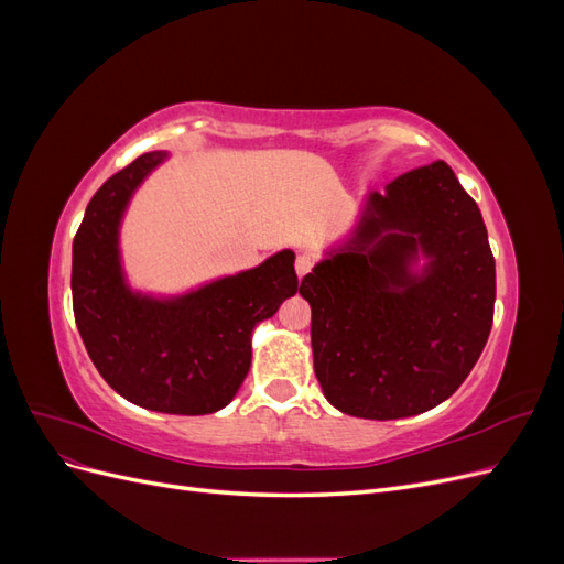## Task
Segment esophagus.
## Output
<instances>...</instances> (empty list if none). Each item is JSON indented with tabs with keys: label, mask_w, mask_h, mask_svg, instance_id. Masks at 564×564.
Wrapping results in <instances>:
<instances>
[{
	"label": "esophagus",
	"mask_w": 564,
	"mask_h": 564,
	"mask_svg": "<svg viewBox=\"0 0 564 564\" xmlns=\"http://www.w3.org/2000/svg\"><path fill=\"white\" fill-rule=\"evenodd\" d=\"M313 259H311V256H305V253H301L299 256V259H296V275L299 278H305V275H308V272L313 270Z\"/></svg>",
	"instance_id": "esophagus-1"
}]
</instances>
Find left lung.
<instances>
[{"label": "left lung", "mask_w": 564, "mask_h": 564, "mask_svg": "<svg viewBox=\"0 0 564 564\" xmlns=\"http://www.w3.org/2000/svg\"><path fill=\"white\" fill-rule=\"evenodd\" d=\"M421 248L423 276L408 272ZM315 377L344 414L402 419L466 381L494 322L497 268L475 199L447 162L367 199L352 240L301 280Z\"/></svg>", "instance_id": "1"}]
</instances>
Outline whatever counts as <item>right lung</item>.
<instances>
[{
  "label": "right lung",
  "mask_w": 564,
  "mask_h": 564,
  "mask_svg": "<svg viewBox=\"0 0 564 564\" xmlns=\"http://www.w3.org/2000/svg\"><path fill=\"white\" fill-rule=\"evenodd\" d=\"M164 160L145 152L91 197L73 242V311L91 362L129 402L164 414H212L240 390L256 322L294 296V251L174 301L133 294L119 265V220L141 181Z\"/></svg>",
  "instance_id": "add662e5"
}]
</instances>
